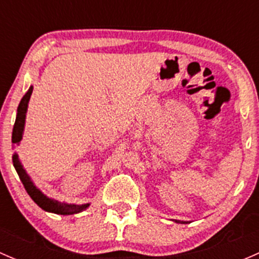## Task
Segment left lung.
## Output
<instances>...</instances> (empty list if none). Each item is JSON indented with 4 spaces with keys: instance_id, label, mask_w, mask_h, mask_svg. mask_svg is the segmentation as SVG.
Segmentation results:
<instances>
[{
    "instance_id": "obj_1",
    "label": "left lung",
    "mask_w": 259,
    "mask_h": 259,
    "mask_svg": "<svg viewBox=\"0 0 259 259\" xmlns=\"http://www.w3.org/2000/svg\"><path fill=\"white\" fill-rule=\"evenodd\" d=\"M173 222H176V223H187V222H184V221H178V219H173Z\"/></svg>"
}]
</instances>
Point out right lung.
I'll return each mask as SVG.
<instances>
[{"label": "right lung", "instance_id": "obj_1", "mask_svg": "<svg viewBox=\"0 0 259 259\" xmlns=\"http://www.w3.org/2000/svg\"><path fill=\"white\" fill-rule=\"evenodd\" d=\"M32 89L33 86H30L27 93H26L25 95H23V98L21 99L20 105H18L17 108L16 121H15L14 130H12V144H14V148L16 145H20V142L22 140L23 130H25L26 114H27L28 101H30L31 94H32ZM12 163H14L15 169H16L18 177H20L26 192L28 193L31 199H32L41 209H44L45 211H50V213L61 214V215H71V214H77L80 213V211L88 209L89 205H90V203H86V204H69V203H61L56 199L49 198L48 195L44 194V193L36 187L35 183H33L32 179L30 178V176L26 173L25 168H23L20 159H18L17 153H15L14 155H12Z\"/></svg>", "mask_w": 259, "mask_h": 259}]
</instances>
